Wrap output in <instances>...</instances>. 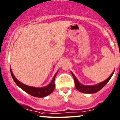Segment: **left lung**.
Segmentation results:
<instances>
[{
    "label": "left lung",
    "mask_w": 120,
    "mask_h": 120,
    "mask_svg": "<svg viewBox=\"0 0 120 120\" xmlns=\"http://www.w3.org/2000/svg\"><path fill=\"white\" fill-rule=\"evenodd\" d=\"M114 71L112 73V74L108 77V78L105 81H103V82H100V83H98L97 85H91V86H86V85H83L81 84V83H79L78 82V81L77 80V78L74 76V74L71 72V74L73 75V78L74 79V83H75V86L76 89L78 90V91H81V92L83 93H97V91L101 89L102 87H104V86L106 85V83L109 82V81L110 80V79L111 78V77L113 75Z\"/></svg>",
    "instance_id": "8db88e82"
}]
</instances>
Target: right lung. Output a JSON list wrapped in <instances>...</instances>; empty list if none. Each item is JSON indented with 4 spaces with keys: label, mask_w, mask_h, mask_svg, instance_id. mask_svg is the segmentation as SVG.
Wrapping results in <instances>:
<instances>
[{
    "label": "right lung",
    "mask_w": 120,
    "mask_h": 120,
    "mask_svg": "<svg viewBox=\"0 0 120 120\" xmlns=\"http://www.w3.org/2000/svg\"><path fill=\"white\" fill-rule=\"evenodd\" d=\"M58 71L55 73V74L53 78H52V81L50 82L49 85L47 86H45V87H32V86H29L24 85L20 82V81L18 80L14 75L12 73V70L10 69V72H11V76H12V78H13L14 81L16 83V84L20 87V89L24 90L25 92L27 93L28 94H30L31 96H33L35 97H44L50 94H51L52 91H54L55 88V84H54V81L55 77H56V74H57Z\"/></svg>",
    "instance_id": "right-lung-1"
}]
</instances>
